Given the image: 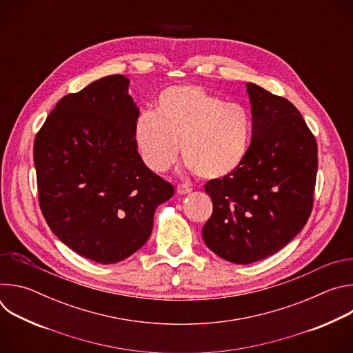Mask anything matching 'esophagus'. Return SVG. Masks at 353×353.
Returning <instances> with one entry per match:
<instances>
[{"label": "esophagus", "mask_w": 353, "mask_h": 353, "mask_svg": "<svg viewBox=\"0 0 353 353\" xmlns=\"http://www.w3.org/2000/svg\"><path fill=\"white\" fill-rule=\"evenodd\" d=\"M188 192H191V188H190L188 185H185V184H179V185H177V194L185 195V194H188Z\"/></svg>", "instance_id": "esophagus-1"}]
</instances>
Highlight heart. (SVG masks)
I'll list each match as a JSON object with an SVG mask.
<instances>
[{
  "instance_id": "b5f03b06",
  "label": "heart",
  "mask_w": 353,
  "mask_h": 353,
  "mask_svg": "<svg viewBox=\"0 0 353 353\" xmlns=\"http://www.w3.org/2000/svg\"><path fill=\"white\" fill-rule=\"evenodd\" d=\"M132 137L150 172L168 170L177 159L180 143L187 169L204 180H219L245 159L251 119L239 103H228L199 86L179 85L159 93L155 112L138 116Z\"/></svg>"
}]
</instances>
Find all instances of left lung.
<instances>
[{
	"label": "left lung",
	"instance_id": "1",
	"mask_svg": "<svg viewBox=\"0 0 353 353\" xmlns=\"http://www.w3.org/2000/svg\"><path fill=\"white\" fill-rule=\"evenodd\" d=\"M253 132L245 159L230 176L205 184L214 204L203 239L234 264L264 260L305 228L313 208L317 143L289 100L245 83Z\"/></svg>",
	"mask_w": 353,
	"mask_h": 353
}]
</instances>
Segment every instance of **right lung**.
<instances>
[{"mask_svg":"<svg viewBox=\"0 0 353 353\" xmlns=\"http://www.w3.org/2000/svg\"><path fill=\"white\" fill-rule=\"evenodd\" d=\"M130 79L109 75L64 96L37 132L39 201L53 233L77 254L114 264L152 233L174 188L150 172L134 143L139 109Z\"/></svg>","mask_w":353,"mask_h":353,"instance_id":"right-lung-1","label":"right lung"}]
</instances>
